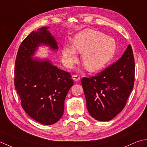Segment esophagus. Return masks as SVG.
I'll return each mask as SVG.
<instances>
[{
  "mask_svg": "<svg viewBox=\"0 0 147 147\" xmlns=\"http://www.w3.org/2000/svg\"><path fill=\"white\" fill-rule=\"evenodd\" d=\"M71 78H72V79L75 82H78L80 79V77L79 76H77V75H73Z\"/></svg>",
  "mask_w": 147,
  "mask_h": 147,
  "instance_id": "esophagus-1",
  "label": "esophagus"
}]
</instances>
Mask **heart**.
Returning <instances> with one entry per match:
<instances>
[{"label":"heart","mask_w":147,"mask_h":147,"mask_svg":"<svg viewBox=\"0 0 147 147\" xmlns=\"http://www.w3.org/2000/svg\"><path fill=\"white\" fill-rule=\"evenodd\" d=\"M116 44L113 38L103 33L85 29L75 35L72 46L66 44L62 49V59L71 67L77 60V53H82V63L89 71L102 68L114 55Z\"/></svg>","instance_id":"heart-1"}]
</instances>
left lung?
Returning a JSON list of instances; mask_svg holds the SVG:
<instances>
[{"label": "left lung", "instance_id": "8db88e82", "mask_svg": "<svg viewBox=\"0 0 147 147\" xmlns=\"http://www.w3.org/2000/svg\"><path fill=\"white\" fill-rule=\"evenodd\" d=\"M135 65L129 45L122 57L96 76L83 77L81 84L89 114L100 121H109L121 112L133 90Z\"/></svg>", "mask_w": 147, "mask_h": 147}]
</instances>
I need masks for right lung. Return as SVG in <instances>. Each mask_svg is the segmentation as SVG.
Wrapping results in <instances>:
<instances>
[{"mask_svg":"<svg viewBox=\"0 0 147 147\" xmlns=\"http://www.w3.org/2000/svg\"><path fill=\"white\" fill-rule=\"evenodd\" d=\"M49 28H38L25 38L18 51L14 70L15 89L22 108L33 119L44 125L60 119L66 96L74 84L70 73L59 69L48 59L34 58L41 46L58 49Z\"/></svg>","mask_w":147,"mask_h":147,"instance_id":"1","label":"right lung"}]
</instances>
